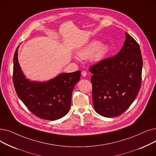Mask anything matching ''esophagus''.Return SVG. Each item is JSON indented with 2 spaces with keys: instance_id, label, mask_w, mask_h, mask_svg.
<instances>
[{
  "instance_id": "obj_1",
  "label": "esophagus",
  "mask_w": 156,
  "mask_h": 156,
  "mask_svg": "<svg viewBox=\"0 0 156 156\" xmlns=\"http://www.w3.org/2000/svg\"><path fill=\"white\" fill-rule=\"evenodd\" d=\"M87 72H86L85 71H82V75L83 77H85V76H87Z\"/></svg>"
}]
</instances>
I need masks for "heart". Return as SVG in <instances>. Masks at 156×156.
Instances as JSON below:
<instances>
[{"label": "heart", "instance_id": "1", "mask_svg": "<svg viewBox=\"0 0 156 156\" xmlns=\"http://www.w3.org/2000/svg\"><path fill=\"white\" fill-rule=\"evenodd\" d=\"M110 51V46L106 43H101L99 41L94 39L86 44L76 51L77 55L82 59L90 57L91 61L97 63L103 60Z\"/></svg>", "mask_w": 156, "mask_h": 156}]
</instances>
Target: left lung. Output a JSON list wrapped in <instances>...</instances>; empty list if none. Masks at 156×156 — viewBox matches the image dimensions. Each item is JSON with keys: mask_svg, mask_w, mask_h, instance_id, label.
<instances>
[{"mask_svg": "<svg viewBox=\"0 0 156 156\" xmlns=\"http://www.w3.org/2000/svg\"><path fill=\"white\" fill-rule=\"evenodd\" d=\"M143 66L138 43L126 32L122 48L113 57L91 66L92 102L101 116L120 115L133 103L141 87Z\"/></svg>", "mask_w": 156, "mask_h": 156, "instance_id": "1", "label": "left lung"}]
</instances>
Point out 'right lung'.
I'll use <instances>...</instances> for the list:
<instances>
[{
    "mask_svg": "<svg viewBox=\"0 0 156 156\" xmlns=\"http://www.w3.org/2000/svg\"><path fill=\"white\" fill-rule=\"evenodd\" d=\"M16 48L13 58V83L16 92L27 108L40 119L55 120L69 112L72 92L80 81V71L60 73L46 82L26 78L20 66Z\"/></svg>",
    "mask_w": 156,
    "mask_h": 156,
    "instance_id": "add662e5",
    "label": "right lung"
}]
</instances>
